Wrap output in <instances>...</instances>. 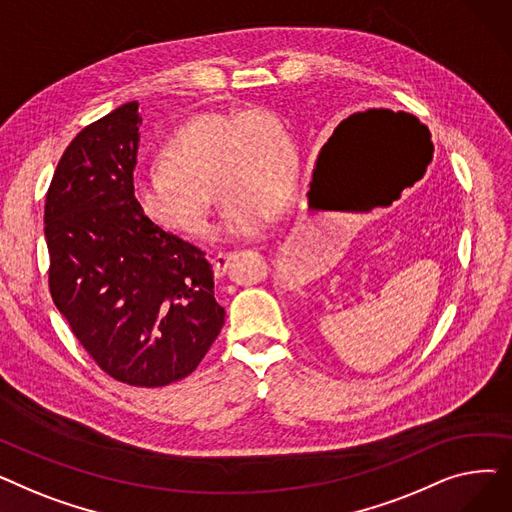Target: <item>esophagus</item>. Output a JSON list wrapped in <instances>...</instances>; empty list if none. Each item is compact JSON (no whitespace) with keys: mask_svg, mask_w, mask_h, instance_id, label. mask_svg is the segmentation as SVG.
Instances as JSON below:
<instances>
[{"mask_svg":"<svg viewBox=\"0 0 512 512\" xmlns=\"http://www.w3.org/2000/svg\"><path fill=\"white\" fill-rule=\"evenodd\" d=\"M211 263H213L215 276H224L226 270H228V263H230V253H218V255H213Z\"/></svg>","mask_w":512,"mask_h":512,"instance_id":"34e87169","label":"esophagus"}]
</instances>
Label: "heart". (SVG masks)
Wrapping results in <instances>:
<instances>
[{"mask_svg":"<svg viewBox=\"0 0 512 512\" xmlns=\"http://www.w3.org/2000/svg\"><path fill=\"white\" fill-rule=\"evenodd\" d=\"M294 182V151L267 112H207L180 124L159 153V166L134 180L132 195L147 220L201 238L209 234V199L224 201L220 232L261 234Z\"/></svg>","mask_w":512,"mask_h":512,"instance_id":"b5f03b06","label":"heart"}]
</instances>
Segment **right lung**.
Wrapping results in <instances>:
<instances>
[{
	"label": "right lung",
	"instance_id": "1",
	"mask_svg": "<svg viewBox=\"0 0 512 512\" xmlns=\"http://www.w3.org/2000/svg\"><path fill=\"white\" fill-rule=\"evenodd\" d=\"M139 103L80 130L45 199L49 292L72 334L114 380L168 386L193 373L226 311L205 251L141 213L132 195Z\"/></svg>",
	"mask_w": 512,
	"mask_h": 512
}]
</instances>
